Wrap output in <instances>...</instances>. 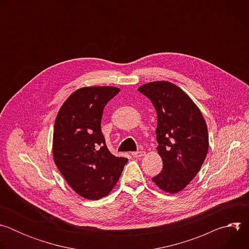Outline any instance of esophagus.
<instances>
[{"label":"esophagus","mask_w":249,"mask_h":249,"mask_svg":"<svg viewBox=\"0 0 249 249\" xmlns=\"http://www.w3.org/2000/svg\"><path fill=\"white\" fill-rule=\"evenodd\" d=\"M146 155V153L145 152H143V151H141V152H134V153H132V156L134 157V158H142V157H144Z\"/></svg>","instance_id":"34e87169"}]
</instances>
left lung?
I'll list each match as a JSON object with an SVG mask.
<instances>
[{
    "label": "left lung",
    "mask_w": 249,
    "mask_h": 249,
    "mask_svg": "<svg viewBox=\"0 0 249 249\" xmlns=\"http://www.w3.org/2000/svg\"><path fill=\"white\" fill-rule=\"evenodd\" d=\"M138 90L158 114V154L162 170L152 180L162 191H182L200 170L209 149L208 129L198 106L180 88L166 81L151 82Z\"/></svg>",
    "instance_id": "obj_1"
}]
</instances>
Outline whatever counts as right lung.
<instances>
[{"label":"right lung","instance_id":"add662e5","mask_svg":"<svg viewBox=\"0 0 249 249\" xmlns=\"http://www.w3.org/2000/svg\"><path fill=\"white\" fill-rule=\"evenodd\" d=\"M120 89L85 87L71 94L57 114L53 132V160L65 180L89 200L107 196L128 161L105 145L100 122L107 103Z\"/></svg>","mask_w":249,"mask_h":249}]
</instances>
